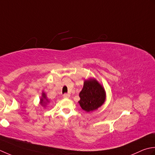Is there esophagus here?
I'll return each mask as SVG.
<instances>
[{
	"instance_id": "1",
	"label": "esophagus",
	"mask_w": 155,
	"mask_h": 155,
	"mask_svg": "<svg viewBox=\"0 0 155 155\" xmlns=\"http://www.w3.org/2000/svg\"><path fill=\"white\" fill-rule=\"evenodd\" d=\"M64 98H69V94H64Z\"/></svg>"
}]
</instances>
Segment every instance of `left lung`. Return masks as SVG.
Masks as SVG:
<instances>
[{"mask_svg": "<svg viewBox=\"0 0 155 155\" xmlns=\"http://www.w3.org/2000/svg\"><path fill=\"white\" fill-rule=\"evenodd\" d=\"M79 96L78 103L81 108L87 112H92L102 106L106 101V94L104 86L95 78L85 80L84 86Z\"/></svg>", "mask_w": 155, "mask_h": 155, "instance_id": "1", "label": "left lung"}]
</instances>
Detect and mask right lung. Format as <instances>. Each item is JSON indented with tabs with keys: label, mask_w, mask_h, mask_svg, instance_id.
<instances>
[{
	"label": "right lung",
	"mask_w": 155,
	"mask_h": 155,
	"mask_svg": "<svg viewBox=\"0 0 155 155\" xmlns=\"http://www.w3.org/2000/svg\"><path fill=\"white\" fill-rule=\"evenodd\" d=\"M40 104L43 107H45L47 104L49 103V100L47 98V97L46 96V94L45 92H42V96L41 97L40 99Z\"/></svg>",
	"instance_id": "1"
}]
</instances>
